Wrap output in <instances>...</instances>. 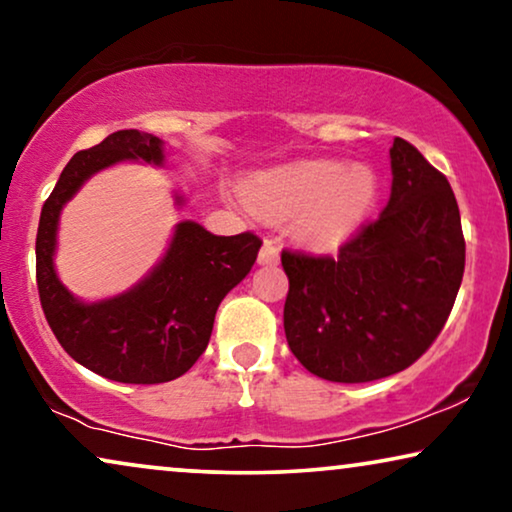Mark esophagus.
<instances>
[{"label":"esophagus","mask_w":512,"mask_h":512,"mask_svg":"<svg viewBox=\"0 0 512 512\" xmlns=\"http://www.w3.org/2000/svg\"><path fill=\"white\" fill-rule=\"evenodd\" d=\"M258 263L261 265H275L279 263V249L272 240H263V247L258 251Z\"/></svg>","instance_id":"34e87169"}]
</instances>
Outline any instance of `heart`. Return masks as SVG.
I'll return each mask as SVG.
<instances>
[{"label":"heart","mask_w":512,"mask_h":512,"mask_svg":"<svg viewBox=\"0 0 512 512\" xmlns=\"http://www.w3.org/2000/svg\"><path fill=\"white\" fill-rule=\"evenodd\" d=\"M258 212L289 219L298 240L314 249H338L359 233L377 198V179L366 165L305 160L258 172L247 186Z\"/></svg>","instance_id":"b5f03b06"}]
</instances>
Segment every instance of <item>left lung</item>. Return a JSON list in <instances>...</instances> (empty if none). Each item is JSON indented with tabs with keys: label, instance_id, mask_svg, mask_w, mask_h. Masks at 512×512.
<instances>
[{
	"label": "left lung",
	"instance_id": "8db88e82",
	"mask_svg": "<svg viewBox=\"0 0 512 512\" xmlns=\"http://www.w3.org/2000/svg\"><path fill=\"white\" fill-rule=\"evenodd\" d=\"M387 207L338 256L282 251L284 333L312 375L373 382L401 373L450 317L466 263L450 181L396 137Z\"/></svg>",
	"mask_w": 512,
	"mask_h": 512
}]
</instances>
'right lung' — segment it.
<instances>
[{"mask_svg":"<svg viewBox=\"0 0 512 512\" xmlns=\"http://www.w3.org/2000/svg\"><path fill=\"white\" fill-rule=\"evenodd\" d=\"M163 158V142L139 130H118L79 151L44 202L37 230V286L48 326L74 361L125 384L177 380L200 359L221 300L249 275L263 244L254 233L221 237L181 221L163 261L142 282L100 303L76 300L53 265L65 202L104 167L121 160L163 165Z\"/></svg>","mask_w":512,"mask_h":512,"instance_id":"add662e5","label":"right lung"}]
</instances>
